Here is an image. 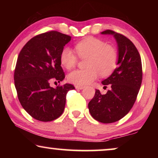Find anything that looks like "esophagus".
<instances>
[{
    "label": "esophagus",
    "instance_id": "obj_1",
    "mask_svg": "<svg viewBox=\"0 0 158 158\" xmlns=\"http://www.w3.org/2000/svg\"><path fill=\"white\" fill-rule=\"evenodd\" d=\"M75 87L77 90H82V89H83L84 88H85V87H84V86H82V85H75Z\"/></svg>",
    "mask_w": 158,
    "mask_h": 158
}]
</instances>
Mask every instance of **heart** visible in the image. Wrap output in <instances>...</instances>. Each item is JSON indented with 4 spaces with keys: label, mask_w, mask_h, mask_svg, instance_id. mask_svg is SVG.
<instances>
[{
    "label": "heart",
    "mask_w": 158,
    "mask_h": 158,
    "mask_svg": "<svg viewBox=\"0 0 158 158\" xmlns=\"http://www.w3.org/2000/svg\"><path fill=\"white\" fill-rule=\"evenodd\" d=\"M75 51L81 58H87L84 70H76L68 75V81L77 85L91 83L98 75L108 76L115 70L118 63L117 49L113 45L106 44L104 41L95 37H88L77 43ZM62 66L67 70L75 68L77 57L70 47H64L60 55Z\"/></svg>",
    "instance_id": "heart-1"
}]
</instances>
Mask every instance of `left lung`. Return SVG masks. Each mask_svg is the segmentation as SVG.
<instances>
[{
    "label": "left lung",
    "mask_w": 158,
    "mask_h": 158,
    "mask_svg": "<svg viewBox=\"0 0 158 158\" xmlns=\"http://www.w3.org/2000/svg\"><path fill=\"white\" fill-rule=\"evenodd\" d=\"M101 34L113 35L118 47V67L109 77L101 82L111 89L104 95L96 90L88 103L92 117L99 122L109 124L126 116L135 103L142 80V62L135 44L122 34L106 30Z\"/></svg>",
    "instance_id": "8db88e82"
}]
</instances>
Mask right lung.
<instances>
[{"mask_svg": "<svg viewBox=\"0 0 158 158\" xmlns=\"http://www.w3.org/2000/svg\"><path fill=\"white\" fill-rule=\"evenodd\" d=\"M71 36L56 31L31 39L19 53L14 71V84L23 109L34 118L51 122L63 113L66 95L75 89L69 83L54 88L52 82L64 78L60 55Z\"/></svg>", "mask_w": 158, "mask_h": 158, "instance_id": "obj_1", "label": "right lung"}]
</instances>
